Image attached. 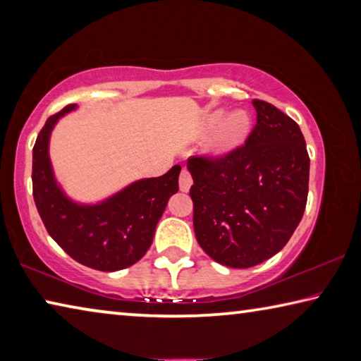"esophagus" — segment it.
Masks as SVG:
<instances>
[{
	"label": "esophagus",
	"instance_id": "obj_1",
	"mask_svg": "<svg viewBox=\"0 0 361 361\" xmlns=\"http://www.w3.org/2000/svg\"><path fill=\"white\" fill-rule=\"evenodd\" d=\"M192 185V178H191V173H189L188 169H183L181 173H180V189L183 192H188L189 188Z\"/></svg>",
	"mask_w": 361,
	"mask_h": 361
}]
</instances>
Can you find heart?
Returning a JSON list of instances; mask_svg holds the SVG:
<instances>
[{
	"label": "heart",
	"mask_w": 361,
	"mask_h": 361,
	"mask_svg": "<svg viewBox=\"0 0 361 361\" xmlns=\"http://www.w3.org/2000/svg\"><path fill=\"white\" fill-rule=\"evenodd\" d=\"M215 129L216 132L209 145V151L212 154L223 156L245 142L250 129H252V119L243 109H237L228 116L224 109H216V111L207 114L204 121L205 133Z\"/></svg>",
	"instance_id": "obj_1"
}]
</instances>
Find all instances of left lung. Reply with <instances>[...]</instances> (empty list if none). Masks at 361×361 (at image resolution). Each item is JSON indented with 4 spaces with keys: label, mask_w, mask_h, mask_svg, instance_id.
Here are the masks:
<instances>
[{
    "label": "left lung",
    "mask_w": 361,
    "mask_h": 361,
    "mask_svg": "<svg viewBox=\"0 0 361 361\" xmlns=\"http://www.w3.org/2000/svg\"><path fill=\"white\" fill-rule=\"evenodd\" d=\"M256 126L245 145L221 157L192 156L195 239L212 259L247 269L279 253L304 215L309 154L299 126L253 100Z\"/></svg>",
    "instance_id": "8db88e82"
}]
</instances>
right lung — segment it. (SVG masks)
<instances>
[{
  "instance_id": "right-lung-1",
  "label": "right lung",
  "mask_w": 361,
  "mask_h": 361,
  "mask_svg": "<svg viewBox=\"0 0 361 361\" xmlns=\"http://www.w3.org/2000/svg\"><path fill=\"white\" fill-rule=\"evenodd\" d=\"M76 105L51 116L33 146V197L49 235L81 264L121 271L142 259L170 195L178 191L180 166L166 175L132 183L99 204H78L62 191L49 159V138L57 121Z\"/></svg>"
}]
</instances>
